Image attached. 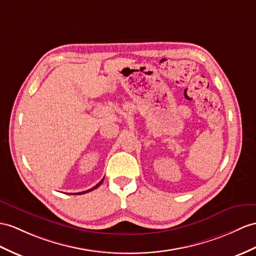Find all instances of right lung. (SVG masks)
<instances>
[{"instance_id": "1", "label": "right lung", "mask_w": 256, "mask_h": 256, "mask_svg": "<svg viewBox=\"0 0 256 256\" xmlns=\"http://www.w3.org/2000/svg\"><path fill=\"white\" fill-rule=\"evenodd\" d=\"M103 180H104V178L101 180V182H100L96 186H93V188H91V189H89V190H86V191H84V192H80V193H72V194H84V193H86V192H90V191H92V190H94V189H96L98 186H100V184H101L102 182H103Z\"/></svg>"}]
</instances>
